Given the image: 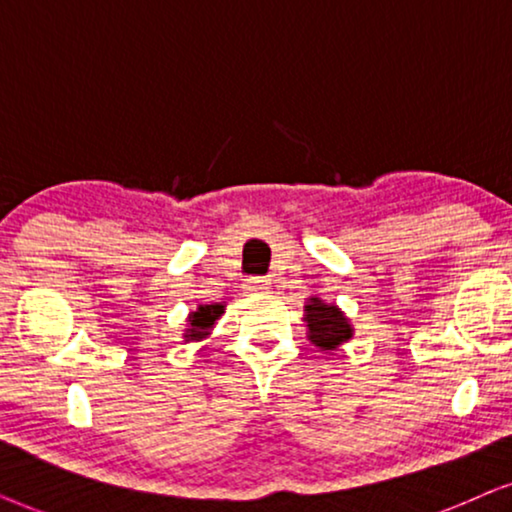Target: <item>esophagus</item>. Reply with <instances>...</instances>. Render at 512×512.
<instances>
[{
  "instance_id": "obj_1",
  "label": "esophagus",
  "mask_w": 512,
  "mask_h": 512,
  "mask_svg": "<svg viewBox=\"0 0 512 512\" xmlns=\"http://www.w3.org/2000/svg\"><path fill=\"white\" fill-rule=\"evenodd\" d=\"M271 290V281L264 276H255L248 281V292H255V295H262V292Z\"/></svg>"
}]
</instances>
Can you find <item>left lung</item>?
Wrapping results in <instances>:
<instances>
[{"mask_svg": "<svg viewBox=\"0 0 512 512\" xmlns=\"http://www.w3.org/2000/svg\"><path fill=\"white\" fill-rule=\"evenodd\" d=\"M306 323H309V337L311 342L320 346V349H337V344L351 339V325L344 318V313L337 309L335 304L320 302L313 297L306 304Z\"/></svg>", "mask_w": 512, "mask_h": 512, "instance_id": "left-lung-1", "label": "left lung"}]
</instances>
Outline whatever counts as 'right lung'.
<instances>
[{
	"label": "right lung",
	"mask_w": 512,
	"mask_h": 512,
	"mask_svg": "<svg viewBox=\"0 0 512 512\" xmlns=\"http://www.w3.org/2000/svg\"><path fill=\"white\" fill-rule=\"evenodd\" d=\"M224 311L222 304H203L196 309L192 316H189V330H187V339H201L208 335L210 327L215 325V320L220 318V313Z\"/></svg>",
	"instance_id": "obj_1"
}]
</instances>
